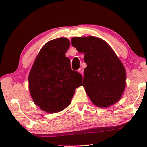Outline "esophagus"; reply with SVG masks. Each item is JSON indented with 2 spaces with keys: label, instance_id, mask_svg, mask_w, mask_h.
<instances>
[{
  "label": "esophagus",
  "instance_id": "obj_1",
  "mask_svg": "<svg viewBox=\"0 0 147 147\" xmlns=\"http://www.w3.org/2000/svg\"><path fill=\"white\" fill-rule=\"evenodd\" d=\"M78 73H80V74H83V73H84V70H83V69L82 68H80L78 70Z\"/></svg>",
  "mask_w": 147,
  "mask_h": 147
}]
</instances>
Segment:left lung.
Returning <instances> with one entry per match:
<instances>
[{
	"instance_id": "obj_1",
	"label": "left lung",
	"mask_w": 147,
	"mask_h": 147,
	"mask_svg": "<svg viewBox=\"0 0 147 147\" xmlns=\"http://www.w3.org/2000/svg\"><path fill=\"white\" fill-rule=\"evenodd\" d=\"M72 45L84 53L82 86L92 103L108 108L120 100L126 87L125 68L105 41L94 36L74 37Z\"/></svg>"
}]
</instances>
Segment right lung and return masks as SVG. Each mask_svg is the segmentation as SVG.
Segmentation results:
<instances>
[{"label":"right lung","mask_w":147,"mask_h":147,"mask_svg":"<svg viewBox=\"0 0 147 147\" xmlns=\"http://www.w3.org/2000/svg\"><path fill=\"white\" fill-rule=\"evenodd\" d=\"M70 41L65 38L51 40L37 56L28 76L30 96L36 105L49 113H58L69 106L82 76L71 68L65 53Z\"/></svg>","instance_id":"1"}]
</instances>
